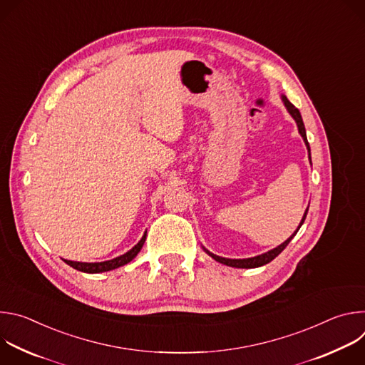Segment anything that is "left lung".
I'll use <instances>...</instances> for the list:
<instances>
[{"instance_id": "left-lung-1", "label": "left lung", "mask_w": 365, "mask_h": 365, "mask_svg": "<svg viewBox=\"0 0 365 365\" xmlns=\"http://www.w3.org/2000/svg\"><path fill=\"white\" fill-rule=\"evenodd\" d=\"M283 102H284V106H286V108H287V111L290 113V115L296 120V123H297V128H299V133H300V135L303 137V140H304V143H306V145H307V150H309V159H310V147H309V143H307V138H306V130H304V124H303V120H302V115H300V113H299V110L293 106V103L286 98V96H283ZM309 210V207H307ZM307 210H306V212H304V215H303V218H302V222H300V225H299V228L302 227V224L304 222V220H306V214H307ZM299 228L296 230V232L299 231ZM296 232L290 237V238H287L283 244H280L279 247H276L274 250H272V251H269V252H266V254H262V255H257V257H252V258H242V259H231V258H224V257H220V255H215V254H211L210 251H206L207 254H210L212 258H215L217 262H220V263H222V264H225V266H230V267H237V269H255V267H259V266H264V264H267V263H270L272 259H274L286 247H287V244L292 241V238L296 235Z\"/></svg>"}]
</instances>
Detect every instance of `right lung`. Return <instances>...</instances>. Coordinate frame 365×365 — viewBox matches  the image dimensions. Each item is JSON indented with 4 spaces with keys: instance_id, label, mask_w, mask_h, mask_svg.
<instances>
[{
    "instance_id": "right-lung-1",
    "label": "right lung",
    "mask_w": 365,
    "mask_h": 365,
    "mask_svg": "<svg viewBox=\"0 0 365 365\" xmlns=\"http://www.w3.org/2000/svg\"><path fill=\"white\" fill-rule=\"evenodd\" d=\"M144 241H145V234L144 237L140 240V242L133 247L128 252L117 257V258H113V259H108V262H101V263H79V262H71V259H65V263L69 264L71 267L79 270V272H83V273H102V272H110V270H114V269H118L127 263H130L131 259L140 252L141 247L144 245Z\"/></svg>"
}]
</instances>
